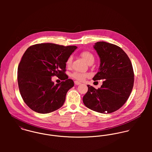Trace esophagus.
<instances>
[{
  "label": "esophagus",
  "instance_id": "1",
  "mask_svg": "<svg viewBox=\"0 0 152 152\" xmlns=\"http://www.w3.org/2000/svg\"><path fill=\"white\" fill-rule=\"evenodd\" d=\"M74 84H75V85H76V86H78V85L81 84V83H80V82H78V81H75L74 82Z\"/></svg>",
  "mask_w": 152,
  "mask_h": 152
}]
</instances>
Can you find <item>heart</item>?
<instances>
[{
    "instance_id": "1",
    "label": "heart",
    "mask_w": 152,
    "mask_h": 152,
    "mask_svg": "<svg viewBox=\"0 0 152 152\" xmlns=\"http://www.w3.org/2000/svg\"><path fill=\"white\" fill-rule=\"evenodd\" d=\"M80 56H81V57L87 62V63L89 64L90 63H93L94 61V55L89 51H84L83 52H81V53L80 54ZM72 57L71 56H70L66 60V65L68 66H69L71 65L72 63ZM89 74L87 73H79V72H74L72 74V77L78 80V81H83L86 78H87L88 77H89Z\"/></svg>"
}]
</instances>
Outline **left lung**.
I'll use <instances>...</instances> for the list:
<instances>
[{"mask_svg": "<svg viewBox=\"0 0 152 152\" xmlns=\"http://www.w3.org/2000/svg\"><path fill=\"white\" fill-rule=\"evenodd\" d=\"M94 48L101 63L93 80H105L98 89L87 85L83 102L92 110L110 113L121 108L130 96L134 83L133 66L128 55L118 45L99 42Z\"/></svg>", "mask_w": 152, "mask_h": 152, "instance_id": "left-lung-1", "label": "left lung"}]
</instances>
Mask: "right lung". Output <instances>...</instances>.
Returning <instances> with one entry per match:
<instances>
[{
    "label": "right lung",
    "instance_id": "right-lung-1",
    "mask_svg": "<svg viewBox=\"0 0 152 152\" xmlns=\"http://www.w3.org/2000/svg\"><path fill=\"white\" fill-rule=\"evenodd\" d=\"M77 48L53 43L37 44L29 47L22 57L18 70L20 93L26 104L39 113L60 108L74 81L65 74L66 62ZM66 80L54 85L51 77Z\"/></svg>",
    "mask_w": 152,
    "mask_h": 152
}]
</instances>
